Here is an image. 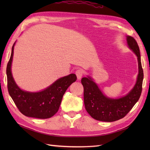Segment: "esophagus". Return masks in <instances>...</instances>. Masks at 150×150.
I'll return each instance as SVG.
<instances>
[{
    "label": "esophagus",
    "instance_id": "obj_1",
    "mask_svg": "<svg viewBox=\"0 0 150 150\" xmlns=\"http://www.w3.org/2000/svg\"><path fill=\"white\" fill-rule=\"evenodd\" d=\"M83 71L82 69H77L75 72V74L77 75V77L78 80H80V79L82 78V75H83Z\"/></svg>",
    "mask_w": 150,
    "mask_h": 150
}]
</instances>
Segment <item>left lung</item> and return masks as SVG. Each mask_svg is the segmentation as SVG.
<instances>
[{
  "instance_id": "obj_1",
  "label": "left lung",
  "mask_w": 150,
  "mask_h": 150,
  "mask_svg": "<svg viewBox=\"0 0 150 150\" xmlns=\"http://www.w3.org/2000/svg\"><path fill=\"white\" fill-rule=\"evenodd\" d=\"M130 50L137 57L139 73L136 83L132 90L125 96L118 98L106 97L91 77H83L81 83L84 87L85 108L90 116L95 120L104 122H113L122 119L132 109L141 97L144 78L139 47L134 38L126 36Z\"/></svg>"
}]
</instances>
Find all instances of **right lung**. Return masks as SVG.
Returning a JSON list of instances; mask_svg holds the SVG:
<instances>
[{
    "instance_id": "obj_1",
    "label": "right lung",
    "mask_w": 150,
    "mask_h": 150,
    "mask_svg": "<svg viewBox=\"0 0 150 150\" xmlns=\"http://www.w3.org/2000/svg\"><path fill=\"white\" fill-rule=\"evenodd\" d=\"M15 42L12 46L10 59L6 68L9 94L18 110L26 117L48 119L58 111L64 94L68 88L77 80L75 74H69L59 79L44 90L30 92L22 90L14 81L11 63Z\"/></svg>"
}]
</instances>
